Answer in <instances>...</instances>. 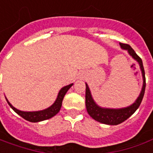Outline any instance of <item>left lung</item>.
<instances>
[{
	"label": "left lung",
	"instance_id": "1",
	"mask_svg": "<svg viewBox=\"0 0 153 153\" xmlns=\"http://www.w3.org/2000/svg\"><path fill=\"white\" fill-rule=\"evenodd\" d=\"M120 44L123 49L128 51V53L130 54V56H132V57L138 62L141 71H142L143 84L140 95L133 105L128 106L126 108H122V109H109V108H101L100 106L96 105L92 98L88 85L85 83V107H86L87 112L92 119H94L100 123L109 124V125H117V124L123 123V121L128 119L137 110L143 100L144 92H145V87H146L145 71H144L142 59L137 56L135 51L128 44H121V43Z\"/></svg>",
	"mask_w": 153,
	"mask_h": 153
}]
</instances>
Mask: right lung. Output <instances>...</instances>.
Segmentation results:
<instances>
[{"label":"right lung","instance_id":"1","mask_svg":"<svg viewBox=\"0 0 153 153\" xmlns=\"http://www.w3.org/2000/svg\"><path fill=\"white\" fill-rule=\"evenodd\" d=\"M73 84H70V85H66L64 87L60 90V91L58 93V96L57 97V100H55V102L48 109H45L44 110H39V111H33V112H25V111H21L19 109H16L14 106L8 101V100L6 99V101L9 104V105L11 107V109L19 114V116H21L23 119L28 120L32 123H37V122H40L43 120H48L51 119L52 117L56 115L62 107V100L64 98V96L68 91L70 89L71 85Z\"/></svg>","mask_w":153,"mask_h":153}]
</instances>
